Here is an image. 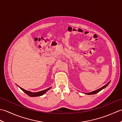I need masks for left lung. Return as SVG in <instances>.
<instances>
[{"label": "left lung", "mask_w": 122, "mask_h": 122, "mask_svg": "<svg viewBox=\"0 0 122 122\" xmlns=\"http://www.w3.org/2000/svg\"><path fill=\"white\" fill-rule=\"evenodd\" d=\"M110 82V81L108 82L107 84L105 85H104V86H102V87L100 88V89H97V90H95V91H94L91 92H89V93H85V94H87V95H92V94H96V93H98V92H99L100 91H101V90H102L103 89H104V88H105L106 87H107V85H108V84H109Z\"/></svg>", "instance_id": "left-lung-1"}]
</instances>
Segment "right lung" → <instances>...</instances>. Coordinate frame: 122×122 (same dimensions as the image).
Masks as SVG:
<instances>
[{"instance_id": "1", "label": "right lung", "mask_w": 122, "mask_h": 122, "mask_svg": "<svg viewBox=\"0 0 122 122\" xmlns=\"http://www.w3.org/2000/svg\"><path fill=\"white\" fill-rule=\"evenodd\" d=\"M17 86L19 87L20 89L23 92L25 93V94H27L28 96H29V97H39V96L42 95L44 94H45V93L46 92H47L48 90H50L51 88V87H49V88H48V89H46V90L41 91L37 92H32L29 91H27V90H25L24 89H22V88L20 87V86H18V85H17Z\"/></svg>"}]
</instances>
